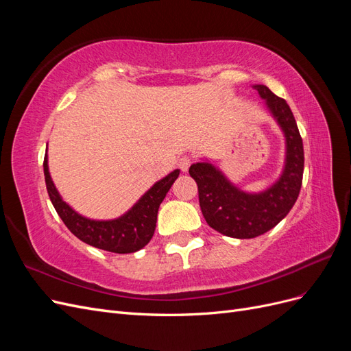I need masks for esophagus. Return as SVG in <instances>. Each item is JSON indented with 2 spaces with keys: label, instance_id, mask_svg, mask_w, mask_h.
Here are the masks:
<instances>
[{
  "label": "esophagus",
  "instance_id": "obj_1",
  "mask_svg": "<svg viewBox=\"0 0 351 351\" xmlns=\"http://www.w3.org/2000/svg\"><path fill=\"white\" fill-rule=\"evenodd\" d=\"M192 162H193V159L190 158V156H187V155H184V156H182L178 159V167H180V169H182L183 173H186L187 169H189V167L192 165Z\"/></svg>",
  "mask_w": 351,
  "mask_h": 351
}]
</instances>
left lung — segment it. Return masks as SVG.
Here are the masks:
<instances>
[{
  "instance_id": "obj_1",
  "label": "left lung",
  "mask_w": 351,
  "mask_h": 351,
  "mask_svg": "<svg viewBox=\"0 0 351 351\" xmlns=\"http://www.w3.org/2000/svg\"><path fill=\"white\" fill-rule=\"evenodd\" d=\"M253 88L285 134V167L278 182L262 193L252 195L232 186L212 164L197 162L189 168L197 183L200 209L209 227L234 239L258 237L277 226L295 204L303 180V141L289 104L265 84Z\"/></svg>"
}]
</instances>
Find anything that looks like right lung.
<instances>
[{
	"mask_svg": "<svg viewBox=\"0 0 351 351\" xmlns=\"http://www.w3.org/2000/svg\"><path fill=\"white\" fill-rule=\"evenodd\" d=\"M44 174L52 205L74 236L102 250L112 253H133L141 250L151 241L156 227L159 205L168 193L169 187L177 180L180 169H174L173 173L159 180L129 212L111 221H93L84 218L61 199L48 171L47 155L44 158Z\"/></svg>",
	"mask_w": 351,
	"mask_h": 351,
	"instance_id": "right-lung-1",
	"label": "right lung"
}]
</instances>
